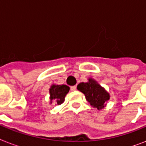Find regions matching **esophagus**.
Returning a JSON list of instances; mask_svg holds the SVG:
<instances>
[{
    "mask_svg": "<svg viewBox=\"0 0 146 146\" xmlns=\"http://www.w3.org/2000/svg\"><path fill=\"white\" fill-rule=\"evenodd\" d=\"M70 90L71 91H76V86H72L70 88Z\"/></svg>",
    "mask_w": 146,
    "mask_h": 146,
    "instance_id": "1",
    "label": "esophagus"
}]
</instances>
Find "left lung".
<instances>
[{
    "label": "left lung",
    "mask_w": 146,
    "mask_h": 146,
    "mask_svg": "<svg viewBox=\"0 0 146 146\" xmlns=\"http://www.w3.org/2000/svg\"><path fill=\"white\" fill-rule=\"evenodd\" d=\"M77 89L84 94L90 105L98 110L104 108L110 99V94L106 89L92 78H89L86 82L79 83Z\"/></svg>",
    "instance_id": "left-lung-1"
}]
</instances>
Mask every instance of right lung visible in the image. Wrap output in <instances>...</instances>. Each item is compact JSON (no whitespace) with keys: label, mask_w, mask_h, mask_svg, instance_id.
Segmentation results:
<instances>
[{"label":"right lung","mask_w":146,"mask_h":146,"mask_svg":"<svg viewBox=\"0 0 146 146\" xmlns=\"http://www.w3.org/2000/svg\"><path fill=\"white\" fill-rule=\"evenodd\" d=\"M70 91V87L66 85L52 84L49 89L50 93V104L52 102L55 105H60L65 101V96Z\"/></svg>","instance_id":"right-lung-1"}]
</instances>
